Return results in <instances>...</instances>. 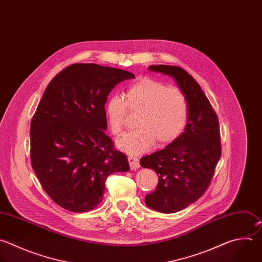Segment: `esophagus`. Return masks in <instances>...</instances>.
Wrapping results in <instances>:
<instances>
[{
  "label": "esophagus",
  "mask_w": 262,
  "mask_h": 262,
  "mask_svg": "<svg viewBox=\"0 0 262 262\" xmlns=\"http://www.w3.org/2000/svg\"><path fill=\"white\" fill-rule=\"evenodd\" d=\"M127 159H128V163H129L130 169H134V170H136V169H138V168L140 167V162H139L138 158H136V157H133V156H129Z\"/></svg>",
  "instance_id": "esophagus-1"
}]
</instances>
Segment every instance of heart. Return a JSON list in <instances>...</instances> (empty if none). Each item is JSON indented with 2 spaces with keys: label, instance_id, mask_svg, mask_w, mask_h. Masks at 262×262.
I'll return each instance as SVG.
<instances>
[{
  "label": "heart",
  "instance_id": "1",
  "mask_svg": "<svg viewBox=\"0 0 262 262\" xmlns=\"http://www.w3.org/2000/svg\"><path fill=\"white\" fill-rule=\"evenodd\" d=\"M126 102L112 96L105 104V116L111 133L121 135L128 111L138 114L137 130L117 140V147L132 155L148 151L156 142L159 147L176 141L184 132L189 114L185 94L177 87L143 77L132 83L126 92Z\"/></svg>",
  "mask_w": 262,
  "mask_h": 262
}]
</instances>
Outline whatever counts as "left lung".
<instances>
[{
	"label": "left lung",
	"mask_w": 262,
	"mask_h": 262,
	"mask_svg": "<svg viewBox=\"0 0 262 262\" xmlns=\"http://www.w3.org/2000/svg\"><path fill=\"white\" fill-rule=\"evenodd\" d=\"M148 69L172 77L188 101V121L182 135L140 161L158 176L156 189L145 198L147 207L175 213L196 202L210 185L221 157L219 121L201 86L185 70L165 64Z\"/></svg>",
	"instance_id": "left-lung-1"
}]
</instances>
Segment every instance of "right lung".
I'll use <instances>...</instances> for the list:
<instances>
[{
	"label": "right lung",
	"mask_w": 262,
	"mask_h": 262,
	"mask_svg": "<svg viewBox=\"0 0 262 262\" xmlns=\"http://www.w3.org/2000/svg\"><path fill=\"white\" fill-rule=\"evenodd\" d=\"M130 72L74 63L47 85L31 123V160L45 192L61 208L81 213L103 201L111 173L129 169L126 155L106 135L105 104Z\"/></svg>",
	"instance_id": "1"
}]
</instances>
